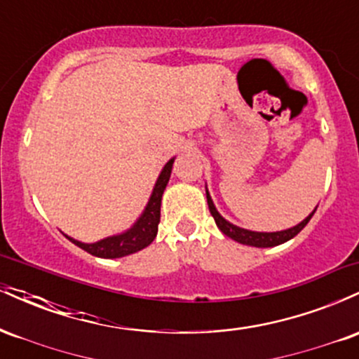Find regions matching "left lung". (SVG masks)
Instances as JSON below:
<instances>
[{"label": "left lung", "instance_id": "8db88e82", "mask_svg": "<svg viewBox=\"0 0 359 359\" xmlns=\"http://www.w3.org/2000/svg\"><path fill=\"white\" fill-rule=\"evenodd\" d=\"M205 197H208L209 211H211L214 221H216V224H217V228H219L221 231L226 234V236L231 238V240L241 243V245L255 246V248H271V246H278V245H282V243L292 240L294 236H297V234L302 231L304 228H306V224L311 221V217L314 216V212L317 209L316 208L314 211L309 214L306 219H304L302 222H299V224L294 226V228H288V229H283V231H275V233H259V231H250V229L240 228V226L226 221L224 217L217 212L216 205H214L212 199H211V194L208 192V189H205Z\"/></svg>", "mask_w": 359, "mask_h": 359}]
</instances>
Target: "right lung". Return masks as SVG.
Masks as SVG:
<instances>
[{"label":"right lung","instance_id":"obj_1","mask_svg":"<svg viewBox=\"0 0 359 359\" xmlns=\"http://www.w3.org/2000/svg\"><path fill=\"white\" fill-rule=\"evenodd\" d=\"M174 160L170 158L165 163V167L160 172L158 179H156L154 191H151L148 204L143 209L142 216L138 217L137 222L131 226L130 229H126L125 233L113 234V236L104 238L96 243H82L74 240V238L67 236L74 245L79 246L88 253L94 255V257L100 258H121L126 255L137 253V251L147 248L151 241L155 240L156 231H158V222H160V205H162V196L165 191L168 179L172 174V165H174Z\"/></svg>","mask_w":359,"mask_h":359}]
</instances>
